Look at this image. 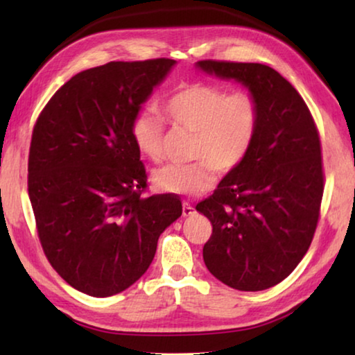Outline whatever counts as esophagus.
Instances as JSON below:
<instances>
[{
    "label": "esophagus",
    "instance_id": "obj_1",
    "mask_svg": "<svg viewBox=\"0 0 355 355\" xmlns=\"http://www.w3.org/2000/svg\"><path fill=\"white\" fill-rule=\"evenodd\" d=\"M194 213H196L194 207H192L189 202H183V216H191V214H194Z\"/></svg>",
    "mask_w": 355,
    "mask_h": 355
}]
</instances>
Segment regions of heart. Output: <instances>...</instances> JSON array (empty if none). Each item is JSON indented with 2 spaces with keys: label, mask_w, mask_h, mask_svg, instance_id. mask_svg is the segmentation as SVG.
Returning a JSON list of instances; mask_svg holds the SVG:
<instances>
[{
  "label": "heart",
  "mask_w": 355,
  "mask_h": 355,
  "mask_svg": "<svg viewBox=\"0 0 355 355\" xmlns=\"http://www.w3.org/2000/svg\"><path fill=\"white\" fill-rule=\"evenodd\" d=\"M172 127L194 133L191 158L196 163L171 164L156 171V188L171 194L196 196L214 183V169L228 173L241 166L249 155L260 125V106L254 95L238 91L228 94L214 84H186L163 105ZM133 139L150 161L163 158L164 122L152 112L135 120Z\"/></svg>",
  "instance_id": "1"
}]
</instances>
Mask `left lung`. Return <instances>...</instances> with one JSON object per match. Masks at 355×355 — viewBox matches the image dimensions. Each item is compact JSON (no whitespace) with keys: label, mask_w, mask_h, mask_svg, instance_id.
<instances>
[{"label":"left lung","mask_w":355,"mask_h":355,"mask_svg":"<svg viewBox=\"0 0 355 355\" xmlns=\"http://www.w3.org/2000/svg\"><path fill=\"white\" fill-rule=\"evenodd\" d=\"M197 67L244 84L260 106L249 155L196 207L213 225L203 261L235 290H266L294 271L313 239L324 192L320 133L299 92L268 65L207 59Z\"/></svg>","instance_id":"8db88e82"}]
</instances>
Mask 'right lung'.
I'll list each match as a JSON object with an SVG mask.
<instances>
[{
  "label": "right lung",
  "instance_id": "obj_1",
  "mask_svg": "<svg viewBox=\"0 0 355 355\" xmlns=\"http://www.w3.org/2000/svg\"><path fill=\"white\" fill-rule=\"evenodd\" d=\"M173 59L107 62L64 84L39 114L28 192L48 261L75 290L107 297L152 263L182 216L175 194L142 197L147 173L133 125Z\"/></svg>",
  "mask_w": 355,
  "mask_h": 355
}]
</instances>
